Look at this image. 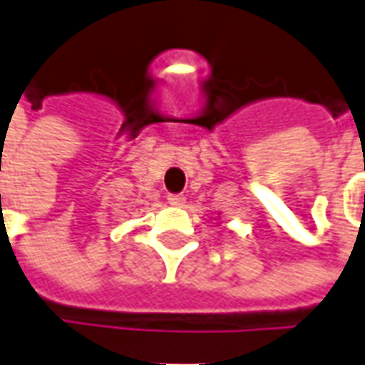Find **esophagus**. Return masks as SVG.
Segmentation results:
<instances>
[{"instance_id":"obj_1","label":"esophagus","mask_w":365,"mask_h":365,"mask_svg":"<svg viewBox=\"0 0 365 365\" xmlns=\"http://www.w3.org/2000/svg\"><path fill=\"white\" fill-rule=\"evenodd\" d=\"M168 201H170L172 205H175V207H182L183 203H185V197L180 195V193H170V195H168Z\"/></svg>"}]
</instances>
